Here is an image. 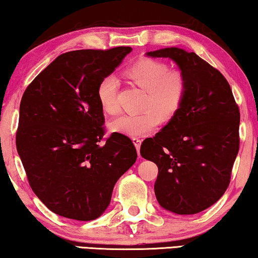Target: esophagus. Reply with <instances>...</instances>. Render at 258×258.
<instances>
[{
  "label": "esophagus",
  "mask_w": 258,
  "mask_h": 258,
  "mask_svg": "<svg viewBox=\"0 0 258 258\" xmlns=\"http://www.w3.org/2000/svg\"><path fill=\"white\" fill-rule=\"evenodd\" d=\"M132 141H133L134 146H136V148H137L138 153H139V151H140V146H141V140L139 139V138L134 137V138H132Z\"/></svg>",
  "instance_id": "1"
}]
</instances>
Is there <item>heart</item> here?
<instances>
[{
	"instance_id": "obj_1",
	"label": "heart",
	"mask_w": 258,
	"mask_h": 258,
	"mask_svg": "<svg viewBox=\"0 0 258 258\" xmlns=\"http://www.w3.org/2000/svg\"><path fill=\"white\" fill-rule=\"evenodd\" d=\"M131 82L146 90L140 113L122 114L110 124L113 132L128 137H141L152 132L161 118L169 119L183 105L187 92V80L180 69H168L162 61L142 57L125 71ZM97 98L107 114L120 111L118 101V82L113 76H106L97 87Z\"/></svg>"
}]
</instances>
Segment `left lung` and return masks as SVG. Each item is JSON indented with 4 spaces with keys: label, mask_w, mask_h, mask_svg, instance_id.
<instances>
[{
    "label": "left lung",
    "mask_w": 258,
    "mask_h": 258,
    "mask_svg": "<svg viewBox=\"0 0 258 258\" xmlns=\"http://www.w3.org/2000/svg\"><path fill=\"white\" fill-rule=\"evenodd\" d=\"M148 56L174 60L186 76L183 105L141 144L140 154L159 168L157 202L177 214H196L222 197L240 148V110L225 76L194 52L167 47Z\"/></svg>",
    "instance_id": "obj_1"
}]
</instances>
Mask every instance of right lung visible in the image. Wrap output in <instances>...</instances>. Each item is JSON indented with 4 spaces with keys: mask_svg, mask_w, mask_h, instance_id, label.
<instances>
[{
    "mask_svg": "<svg viewBox=\"0 0 258 258\" xmlns=\"http://www.w3.org/2000/svg\"><path fill=\"white\" fill-rule=\"evenodd\" d=\"M132 51L79 49L63 53L31 82L19 106L16 147L31 189L46 207L80 221L98 218L114 184L133 166L132 140L104 139L97 98L101 81Z\"/></svg>",
    "mask_w": 258,
    "mask_h": 258,
    "instance_id": "1",
    "label": "right lung"
}]
</instances>
